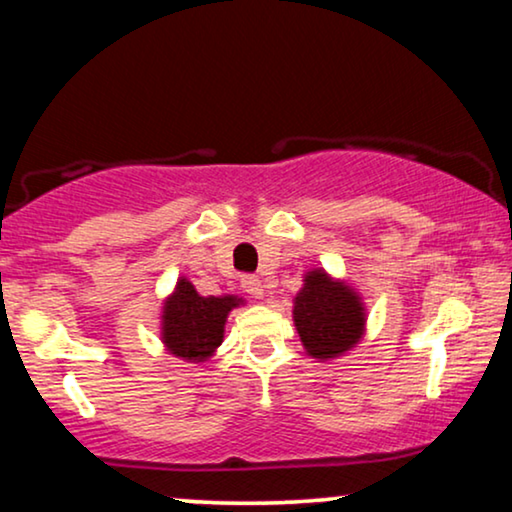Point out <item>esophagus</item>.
<instances>
[{
  "instance_id": "obj_1",
  "label": "esophagus",
  "mask_w": 512,
  "mask_h": 512,
  "mask_svg": "<svg viewBox=\"0 0 512 512\" xmlns=\"http://www.w3.org/2000/svg\"><path fill=\"white\" fill-rule=\"evenodd\" d=\"M241 288L248 292L250 297H255V299H260L264 295L262 281L257 276H241Z\"/></svg>"
}]
</instances>
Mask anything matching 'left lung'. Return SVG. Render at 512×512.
I'll return each mask as SVG.
<instances>
[{"label": "left lung", "instance_id": "8db88e82", "mask_svg": "<svg viewBox=\"0 0 512 512\" xmlns=\"http://www.w3.org/2000/svg\"><path fill=\"white\" fill-rule=\"evenodd\" d=\"M292 320L306 353L318 360H332L360 342L365 332V306L356 290L316 269L304 276Z\"/></svg>", "mask_w": 512, "mask_h": 512}]
</instances>
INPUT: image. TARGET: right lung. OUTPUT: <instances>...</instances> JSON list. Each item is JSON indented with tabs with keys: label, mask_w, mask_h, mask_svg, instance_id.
<instances>
[{
	"label": "right lung",
	"mask_w": 512,
	"mask_h": 512,
	"mask_svg": "<svg viewBox=\"0 0 512 512\" xmlns=\"http://www.w3.org/2000/svg\"><path fill=\"white\" fill-rule=\"evenodd\" d=\"M236 295L201 297L187 278H180L161 313V339L173 356L187 363H203L224 339V323L231 309L241 306Z\"/></svg>",
	"instance_id": "obj_1"
}]
</instances>
